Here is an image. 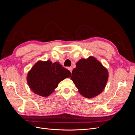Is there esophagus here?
Here are the masks:
<instances>
[{
  "mask_svg": "<svg viewBox=\"0 0 135 135\" xmlns=\"http://www.w3.org/2000/svg\"><path fill=\"white\" fill-rule=\"evenodd\" d=\"M68 69L69 70H70V71L71 72V73H72V71H73V68H71V67H69V68H68Z\"/></svg>",
  "mask_w": 135,
  "mask_h": 135,
  "instance_id": "34e87169",
  "label": "esophagus"
}]
</instances>
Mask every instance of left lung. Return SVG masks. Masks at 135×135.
<instances>
[{
    "mask_svg": "<svg viewBox=\"0 0 135 135\" xmlns=\"http://www.w3.org/2000/svg\"><path fill=\"white\" fill-rule=\"evenodd\" d=\"M108 71L94 57L81 59L76 63L71 79L83 96L93 98L104 89L108 79Z\"/></svg>",
    "mask_w": 135,
    "mask_h": 135,
    "instance_id": "obj_1",
    "label": "left lung"
}]
</instances>
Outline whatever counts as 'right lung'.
<instances>
[{"instance_id":"obj_1","label":"right lung","mask_w":135,"mask_h":135,"mask_svg":"<svg viewBox=\"0 0 135 135\" xmlns=\"http://www.w3.org/2000/svg\"><path fill=\"white\" fill-rule=\"evenodd\" d=\"M71 75L70 71L58 62L39 61L28 71L27 81L34 93L47 97L54 92L61 81Z\"/></svg>"}]
</instances>
